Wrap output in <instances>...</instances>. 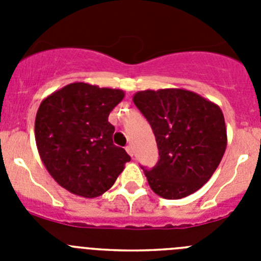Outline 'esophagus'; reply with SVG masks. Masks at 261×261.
I'll return each instance as SVG.
<instances>
[{
	"label": "esophagus",
	"instance_id": "obj_1",
	"mask_svg": "<svg viewBox=\"0 0 261 261\" xmlns=\"http://www.w3.org/2000/svg\"><path fill=\"white\" fill-rule=\"evenodd\" d=\"M126 153L129 154L130 156H133V154H135V149H133V145H128V146L125 147Z\"/></svg>",
	"mask_w": 261,
	"mask_h": 261
}]
</instances>
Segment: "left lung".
Segmentation results:
<instances>
[{"instance_id":"1","label":"left lung","mask_w":261,"mask_h":261,"mask_svg":"<svg viewBox=\"0 0 261 261\" xmlns=\"http://www.w3.org/2000/svg\"><path fill=\"white\" fill-rule=\"evenodd\" d=\"M133 103L151 125L158 163L145 170L151 190L163 199L192 195L212 177L227 145L225 119L216 103L184 89L138 91Z\"/></svg>"}]
</instances>
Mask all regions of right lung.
<instances>
[{
  "mask_svg": "<svg viewBox=\"0 0 261 261\" xmlns=\"http://www.w3.org/2000/svg\"><path fill=\"white\" fill-rule=\"evenodd\" d=\"M123 90L74 82L40 103L35 119L39 155L50 176L69 192L94 199L114 186L130 156L114 145L108 115Z\"/></svg>",
  "mask_w": 261,
  "mask_h": 261,
  "instance_id": "right-lung-1",
  "label": "right lung"
}]
</instances>
